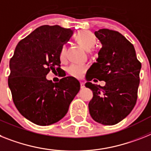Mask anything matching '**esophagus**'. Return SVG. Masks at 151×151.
<instances>
[{
	"mask_svg": "<svg viewBox=\"0 0 151 151\" xmlns=\"http://www.w3.org/2000/svg\"><path fill=\"white\" fill-rule=\"evenodd\" d=\"M84 87H85V86H84V83H83V82H81V88L83 89V88H84Z\"/></svg>",
	"mask_w": 151,
	"mask_h": 151,
	"instance_id": "esophagus-1",
	"label": "esophagus"
}]
</instances>
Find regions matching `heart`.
<instances>
[{"instance_id":"b5f03b06","label":"heart","mask_w":151,"mask_h":151,"mask_svg":"<svg viewBox=\"0 0 151 151\" xmlns=\"http://www.w3.org/2000/svg\"><path fill=\"white\" fill-rule=\"evenodd\" d=\"M75 40L86 50H91L96 45L97 39L93 33L89 30H81L75 36ZM67 47L65 44H63L60 50V59L64 60L66 58ZM87 69V67L83 64H72L68 68V72L70 75L74 78H80L83 75Z\"/></svg>"}]
</instances>
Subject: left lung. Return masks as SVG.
Masks as SVG:
<instances>
[{
    "instance_id": "left-lung-1",
    "label": "left lung",
    "mask_w": 151,
    "mask_h": 151,
    "mask_svg": "<svg viewBox=\"0 0 151 151\" xmlns=\"http://www.w3.org/2000/svg\"><path fill=\"white\" fill-rule=\"evenodd\" d=\"M102 48L97 62L86 75V87L93 91L88 107L91 117L104 125L116 124L131 112L136 104L141 64L134 47L121 33L109 29L95 31ZM104 80V87L90 82Z\"/></svg>"
}]
</instances>
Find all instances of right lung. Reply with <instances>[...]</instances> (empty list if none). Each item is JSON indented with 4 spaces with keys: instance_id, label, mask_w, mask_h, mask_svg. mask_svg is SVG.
<instances>
[{
    "instance_id": "right-lung-1",
    "label": "right lung",
    "mask_w": 151,
    "mask_h": 151,
    "mask_svg": "<svg viewBox=\"0 0 151 151\" xmlns=\"http://www.w3.org/2000/svg\"><path fill=\"white\" fill-rule=\"evenodd\" d=\"M73 30L58 25H43L21 40L10 60L8 86L15 107L32 123L46 126L58 122L68 113L81 85L73 77L54 83L47 80L61 70L60 50Z\"/></svg>"
}]
</instances>
